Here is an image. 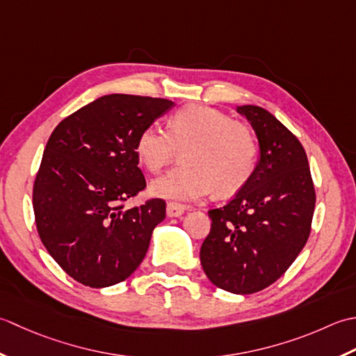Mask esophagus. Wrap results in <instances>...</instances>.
Here are the masks:
<instances>
[{
    "mask_svg": "<svg viewBox=\"0 0 356 356\" xmlns=\"http://www.w3.org/2000/svg\"><path fill=\"white\" fill-rule=\"evenodd\" d=\"M187 210L184 204H179V202H168V207H165V212H168V216L170 218H177V216H181Z\"/></svg>",
    "mask_w": 356,
    "mask_h": 356,
    "instance_id": "34e87169",
    "label": "esophagus"
}]
</instances>
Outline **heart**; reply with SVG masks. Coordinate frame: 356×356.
Segmentation results:
<instances>
[{
  "label": "heart",
  "mask_w": 356,
  "mask_h": 356,
  "mask_svg": "<svg viewBox=\"0 0 356 356\" xmlns=\"http://www.w3.org/2000/svg\"><path fill=\"white\" fill-rule=\"evenodd\" d=\"M183 150V165L152 181L150 192L159 198L192 201L209 192H238L257 168L258 146L248 126L204 104L181 107L169 120L144 127L135 143L140 163L152 173L168 165Z\"/></svg>",
  "instance_id": "1"
}]
</instances>
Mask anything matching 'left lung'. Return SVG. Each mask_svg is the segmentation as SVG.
Here are the masks:
<instances>
[{
	"label": "left lung",
	"mask_w": 356,
	"mask_h": 356,
	"mask_svg": "<svg viewBox=\"0 0 356 356\" xmlns=\"http://www.w3.org/2000/svg\"><path fill=\"white\" fill-rule=\"evenodd\" d=\"M236 112L255 130L259 158L235 198L209 210L200 258L216 287L249 295L273 284L306 245L315 187L306 150L282 122L258 106Z\"/></svg>",
	"instance_id": "left-lung-1"
}]
</instances>
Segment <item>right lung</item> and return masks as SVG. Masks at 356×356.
I'll return each mask as SVG.
<instances>
[{"label": "right lung", "mask_w": 356, "mask_h": 356, "mask_svg": "<svg viewBox=\"0 0 356 356\" xmlns=\"http://www.w3.org/2000/svg\"><path fill=\"white\" fill-rule=\"evenodd\" d=\"M175 106L170 99L104 95L64 118L50 135L33 184L38 235L61 269L89 287L124 281L141 264L164 200L122 210L146 187L135 143Z\"/></svg>", "instance_id": "1"}]
</instances>
